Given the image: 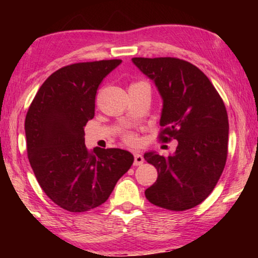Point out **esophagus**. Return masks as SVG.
<instances>
[{
    "label": "esophagus",
    "instance_id": "34e87169",
    "mask_svg": "<svg viewBox=\"0 0 258 258\" xmlns=\"http://www.w3.org/2000/svg\"><path fill=\"white\" fill-rule=\"evenodd\" d=\"M144 158L142 156V154L140 153H135L134 154V165H141L143 164Z\"/></svg>",
    "mask_w": 258,
    "mask_h": 258
}]
</instances>
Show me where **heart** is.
Returning a JSON list of instances; mask_svg holds the SVG:
<instances>
[{
	"mask_svg": "<svg viewBox=\"0 0 258 258\" xmlns=\"http://www.w3.org/2000/svg\"><path fill=\"white\" fill-rule=\"evenodd\" d=\"M125 140H126V142H129V143H135L136 142V137L132 135V134H128V135L125 136Z\"/></svg>",
	"mask_w": 258,
	"mask_h": 258,
	"instance_id": "obj_1",
	"label": "heart"
}]
</instances>
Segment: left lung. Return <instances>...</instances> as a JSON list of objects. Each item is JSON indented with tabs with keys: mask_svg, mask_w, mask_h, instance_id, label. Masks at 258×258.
Returning <instances> with one entry per match:
<instances>
[{
	"mask_svg": "<svg viewBox=\"0 0 258 258\" xmlns=\"http://www.w3.org/2000/svg\"><path fill=\"white\" fill-rule=\"evenodd\" d=\"M133 63L160 93V139L177 141L168 157L148 151L144 160L157 179L144 194L150 203L182 211L202 203L220 179L228 154L225 105L210 80L191 63L174 57H134Z\"/></svg>",
	"mask_w": 258,
	"mask_h": 258,
	"instance_id": "1",
	"label": "left lung"
}]
</instances>
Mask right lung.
I'll list each match as a JSON object with an SVG mask.
<instances>
[{
  "label": "right lung",
  "instance_id": "obj_1",
  "mask_svg": "<svg viewBox=\"0 0 258 258\" xmlns=\"http://www.w3.org/2000/svg\"><path fill=\"white\" fill-rule=\"evenodd\" d=\"M121 59L75 63L52 73L26 116L27 151L38 184L52 202L72 213L109 199L133 165L129 151L87 149L84 126L95 115L97 88Z\"/></svg>",
  "mask_w": 258,
  "mask_h": 258
}]
</instances>
